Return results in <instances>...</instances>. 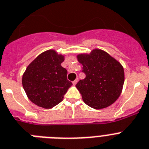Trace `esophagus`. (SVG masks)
Masks as SVG:
<instances>
[{
  "label": "esophagus",
  "instance_id": "obj_1",
  "mask_svg": "<svg viewBox=\"0 0 149 149\" xmlns=\"http://www.w3.org/2000/svg\"><path fill=\"white\" fill-rule=\"evenodd\" d=\"M77 81H78V78H77V79H75V80H74V81H73V84L75 85L77 83Z\"/></svg>",
  "mask_w": 149,
  "mask_h": 149
}]
</instances>
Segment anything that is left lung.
Here are the masks:
<instances>
[{
  "label": "left lung",
  "instance_id": "left-lung-1",
  "mask_svg": "<svg viewBox=\"0 0 149 149\" xmlns=\"http://www.w3.org/2000/svg\"><path fill=\"white\" fill-rule=\"evenodd\" d=\"M86 77L76 84L84 102L90 107L102 109L113 104L120 96L124 83L122 65L108 53L94 49L89 54L77 56Z\"/></svg>",
  "mask_w": 149,
  "mask_h": 149
}]
</instances>
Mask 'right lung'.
Wrapping results in <instances>:
<instances>
[{
	"mask_svg": "<svg viewBox=\"0 0 149 149\" xmlns=\"http://www.w3.org/2000/svg\"><path fill=\"white\" fill-rule=\"evenodd\" d=\"M65 56L54 49L43 52L26 68L22 79L28 98L38 106L52 109L61 102L72 83L61 63Z\"/></svg>",
	"mask_w": 149,
	"mask_h": 149,
	"instance_id": "obj_1",
	"label": "right lung"
}]
</instances>
